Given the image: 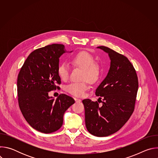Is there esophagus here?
Listing matches in <instances>:
<instances>
[{"mask_svg": "<svg viewBox=\"0 0 158 158\" xmlns=\"http://www.w3.org/2000/svg\"><path fill=\"white\" fill-rule=\"evenodd\" d=\"M74 100L76 102H81V100L79 99H77V98H74Z\"/></svg>", "mask_w": 158, "mask_h": 158, "instance_id": "34e87169", "label": "esophagus"}]
</instances>
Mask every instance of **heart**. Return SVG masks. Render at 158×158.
Listing matches in <instances>:
<instances>
[{
	"mask_svg": "<svg viewBox=\"0 0 158 158\" xmlns=\"http://www.w3.org/2000/svg\"><path fill=\"white\" fill-rule=\"evenodd\" d=\"M71 64L83 69L82 79H87L89 82L94 83L100 77L102 73V67L99 64L94 62V57L85 52H81L71 60ZM58 74L60 79L66 81L69 78V66L67 63H62L58 67ZM88 89L86 81L73 82L66 87L67 91L70 94L81 97Z\"/></svg>",
	"mask_w": 158,
	"mask_h": 158,
	"instance_id": "obj_1",
	"label": "heart"
}]
</instances>
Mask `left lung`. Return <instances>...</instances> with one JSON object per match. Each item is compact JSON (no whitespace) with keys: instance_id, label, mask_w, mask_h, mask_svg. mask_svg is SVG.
Masks as SVG:
<instances>
[{"instance_id":"left-lung-1","label":"left lung","mask_w":158,"mask_h":158,"mask_svg":"<svg viewBox=\"0 0 158 158\" xmlns=\"http://www.w3.org/2000/svg\"><path fill=\"white\" fill-rule=\"evenodd\" d=\"M97 48L108 54L110 67L106 77L96 90V95L100 97L98 101L87 99L82 103L87 131L94 136L104 137L119 131L132 115L138 89V79L126 57L105 46ZM101 102L102 105L99 106Z\"/></svg>"}]
</instances>
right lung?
Masks as SVG:
<instances>
[{"mask_svg": "<svg viewBox=\"0 0 158 158\" xmlns=\"http://www.w3.org/2000/svg\"><path fill=\"white\" fill-rule=\"evenodd\" d=\"M66 52L64 45L58 44L37 49L27 57L18 75V101L22 114L32 127L43 133L60 129L64 112L75 102L64 94L56 100L49 96L50 91L59 88V58Z\"/></svg>", "mask_w": 158, "mask_h": 158, "instance_id": "1", "label": "right lung"}]
</instances>
